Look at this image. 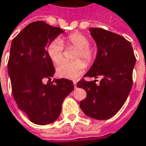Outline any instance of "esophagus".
Segmentation results:
<instances>
[{
  "mask_svg": "<svg viewBox=\"0 0 146 146\" xmlns=\"http://www.w3.org/2000/svg\"><path fill=\"white\" fill-rule=\"evenodd\" d=\"M73 85H74V88H76V81H73Z\"/></svg>",
  "mask_w": 146,
  "mask_h": 146,
  "instance_id": "34e87169",
  "label": "esophagus"
}]
</instances>
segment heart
I'll use <instances>...</instances> for the list:
<instances>
[{
  "mask_svg": "<svg viewBox=\"0 0 146 146\" xmlns=\"http://www.w3.org/2000/svg\"><path fill=\"white\" fill-rule=\"evenodd\" d=\"M66 41L69 45L78 49L75 58H81L86 64H90L94 58V50L89 46L90 42L86 36L80 33H73L68 35ZM62 42L59 38H55L49 43L46 48L47 54L54 63H58L63 58ZM85 69V64L80 61L75 62L63 61L57 67V73L59 76L66 79H76L81 75Z\"/></svg>",
  "mask_w": 146,
  "mask_h": 146,
  "instance_id": "1",
  "label": "heart"
}]
</instances>
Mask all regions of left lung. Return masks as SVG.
Masks as SVG:
<instances>
[{
  "label": "left lung",
  "instance_id": "left-lung-1",
  "mask_svg": "<svg viewBox=\"0 0 146 146\" xmlns=\"http://www.w3.org/2000/svg\"><path fill=\"white\" fill-rule=\"evenodd\" d=\"M96 43V60L84 76H102L96 80H80L77 87L87 92L80 108L88 117L98 120L111 118L125 104L133 84V70L136 58L132 45L121 35L102 28H90Z\"/></svg>",
  "mask_w": 146,
  "mask_h": 146
}]
</instances>
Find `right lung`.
<instances>
[{
  "label": "right lung",
  "mask_w": 146,
  "mask_h": 146,
  "mask_svg": "<svg viewBox=\"0 0 146 146\" xmlns=\"http://www.w3.org/2000/svg\"><path fill=\"white\" fill-rule=\"evenodd\" d=\"M65 31L43 21L28 24L14 38L11 44L8 73L13 97L18 108L32 123L47 125L61 114L65 98L73 90L72 80L54 79L52 60L47 54L49 43Z\"/></svg>",
  "instance_id": "obj_1"
}]
</instances>
